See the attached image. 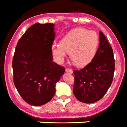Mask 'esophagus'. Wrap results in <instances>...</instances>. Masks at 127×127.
<instances>
[{
  "mask_svg": "<svg viewBox=\"0 0 127 127\" xmlns=\"http://www.w3.org/2000/svg\"><path fill=\"white\" fill-rule=\"evenodd\" d=\"M66 72L68 73H70V74H72V73L73 72V70L70 68H66Z\"/></svg>",
  "mask_w": 127,
  "mask_h": 127,
  "instance_id": "obj_1",
  "label": "esophagus"
}]
</instances>
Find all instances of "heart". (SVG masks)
Returning a JSON list of instances; mask_svg holds the SVG:
<instances>
[{
  "label": "heart",
  "instance_id": "obj_1",
  "mask_svg": "<svg viewBox=\"0 0 127 127\" xmlns=\"http://www.w3.org/2000/svg\"><path fill=\"white\" fill-rule=\"evenodd\" d=\"M98 44L99 37L96 32L80 28L67 34L61 40L60 44H53L51 50L58 63L64 61L67 53L76 66H83L93 59Z\"/></svg>",
  "mask_w": 127,
  "mask_h": 127
}]
</instances>
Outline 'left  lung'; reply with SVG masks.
<instances>
[{
    "mask_svg": "<svg viewBox=\"0 0 127 127\" xmlns=\"http://www.w3.org/2000/svg\"><path fill=\"white\" fill-rule=\"evenodd\" d=\"M99 38V47L92 61L80 70L74 71V95L78 100L86 104L100 100L110 87L114 78L113 49L101 31Z\"/></svg>",
    "mask_w": 127,
    "mask_h": 127,
    "instance_id": "1",
    "label": "left lung"
}]
</instances>
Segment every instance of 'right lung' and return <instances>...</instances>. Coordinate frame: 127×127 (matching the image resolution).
I'll return each mask as SVG.
<instances>
[{"mask_svg":"<svg viewBox=\"0 0 127 127\" xmlns=\"http://www.w3.org/2000/svg\"><path fill=\"white\" fill-rule=\"evenodd\" d=\"M55 25L35 23L21 37L12 61L13 83L29 104L39 106L51 100L56 83L65 68L53 62Z\"/></svg>","mask_w":127,"mask_h":127,"instance_id":"add662e5","label":"right lung"}]
</instances>
